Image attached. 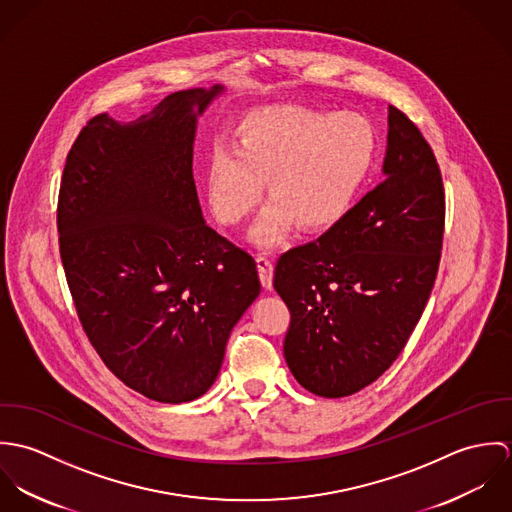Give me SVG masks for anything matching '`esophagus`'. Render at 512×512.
Here are the masks:
<instances>
[{
  "instance_id": "obj_1",
  "label": "esophagus",
  "mask_w": 512,
  "mask_h": 512,
  "mask_svg": "<svg viewBox=\"0 0 512 512\" xmlns=\"http://www.w3.org/2000/svg\"><path fill=\"white\" fill-rule=\"evenodd\" d=\"M256 264H258V274H260L262 286L266 290H272V284H274V262L266 254H258L256 256Z\"/></svg>"
}]
</instances>
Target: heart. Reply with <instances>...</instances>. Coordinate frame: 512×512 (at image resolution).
I'll return each mask as SVG.
<instances>
[{
	"mask_svg": "<svg viewBox=\"0 0 512 512\" xmlns=\"http://www.w3.org/2000/svg\"><path fill=\"white\" fill-rule=\"evenodd\" d=\"M378 155V132L361 112H319L268 106L250 112L234 144H219L205 169L211 209L222 224L246 219L262 197L272 199L252 226L260 248L276 246L292 228L333 226L355 205Z\"/></svg>",
	"mask_w": 512,
	"mask_h": 512,
	"instance_id": "b5f03b06",
	"label": "heart"
}]
</instances>
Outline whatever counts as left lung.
Segmentation results:
<instances>
[{"label":"left lung","instance_id":"8db88e82","mask_svg":"<svg viewBox=\"0 0 512 512\" xmlns=\"http://www.w3.org/2000/svg\"><path fill=\"white\" fill-rule=\"evenodd\" d=\"M382 173L343 219L276 266L274 288L292 313L286 363L323 398L363 390L396 361L436 282L441 173L432 147L394 106Z\"/></svg>","mask_w":512,"mask_h":512}]
</instances>
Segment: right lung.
Returning a JSON list of instances; mask_svg holds the SVG:
<instances>
[{"instance_id":"1","label":"right lung","mask_w":512,"mask_h":512,"mask_svg":"<svg viewBox=\"0 0 512 512\" xmlns=\"http://www.w3.org/2000/svg\"><path fill=\"white\" fill-rule=\"evenodd\" d=\"M224 86L163 98L134 122L92 118L67 155L59 242L80 323L126 386L203 396L260 295L254 258L211 228L193 179L197 122Z\"/></svg>"}]
</instances>
